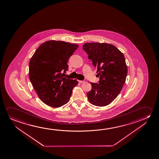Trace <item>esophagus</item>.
Here are the masks:
<instances>
[{
	"label": "esophagus",
	"instance_id": "1",
	"mask_svg": "<svg viewBox=\"0 0 159 159\" xmlns=\"http://www.w3.org/2000/svg\"><path fill=\"white\" fill-rule=\"evenodd\" d=\"M79 82L80 83H84L85 82V81L79 80Z\"/></svg>",
	"mask_w": 159,
	"mask_h": 159
}]
</instances>
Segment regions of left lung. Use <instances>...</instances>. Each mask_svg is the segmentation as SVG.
I'll return each instance as SVG.
<instances>
[{"label": "left lung", "mask_w": 159, "mask_h": 159, "mask_svg": "<svg viewBox=\"0 0 159 159\" xmlns=\"http://www.w3.org/2000/svg\"><path fill=\"white\" fill-rule=\"evenodd\" d=\"M83 48L100 79L99 84L90 83L89 101L93 105L106 106L117 97L125 84L128 72L125 56L115 46L107 43H85Z\"/></svg>", "instance_id": "8db88e82"}]
</instances>
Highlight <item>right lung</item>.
Returning <instances> with one entry per match:
<instances>
[{
    "label": "right lung",
    "instance_id": "right-lung-1",
    "mask_svg": "<svg viewBox=\"0 0 159 159\" xmlns=\"http://www.w3.org/2000/svg\"><path fill=\"white\" fill-rule=\"evenodd\" d=\"M78 44L50 40L41 44L29 62V78L39 99L47 105L60 107L68 102L76 79L63 77L67 63Z\"/></svg>",
    "mask_w": 159,
    "mask_h": 159
}]
</instances>
